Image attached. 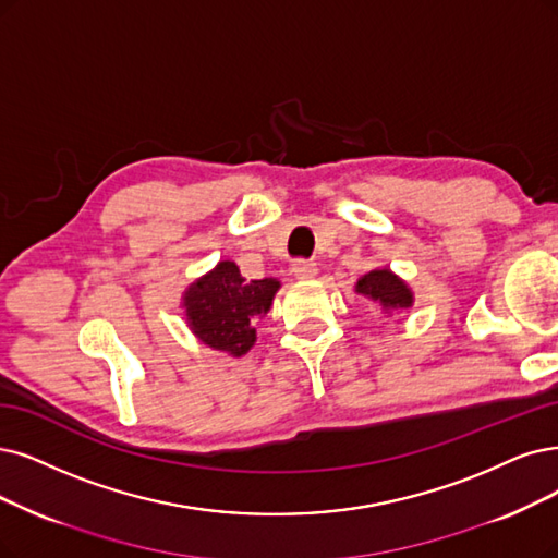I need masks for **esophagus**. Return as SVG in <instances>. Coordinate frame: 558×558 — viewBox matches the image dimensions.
<instances>
[{"instance_id":"34e87169","label":"esophagus","mask_w":558,"mask_h":558,"mask_svg":"<svg viewBox=\"0 0 558 558\" xmlns=\"http://www.w3.org/2000/svg\"><path fill=\"white\" fill-rule=\"evenodd\" d=\"M292 274L299 280H313L317 276V264L311 259H296L292 264Z\"/></svg>"}]
</instances>
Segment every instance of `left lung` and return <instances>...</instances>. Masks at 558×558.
Wrapping results in <instances>:
<instances>
[{"instance_id": "1", "label": "left lung", "mask_w": 558, "mask_h": 558, "mask_svg": "<svg viewBox=\"0 0 558 558\" xmlns=\"http://www.w3.org/2000/svg\"><path fill=\"white\" fill-rule=\"evenodd\" d=\"M356 294L379 303L386 313L407 311L414 305V292L390 268H375L356 282Z\"/></svg>"}]
</instances>
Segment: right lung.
Masks as SVG:
<instances>
[{"mask_svg": "<svg viewBox=\"0 0 558 558\" xmlns=\"http://www.w3.org/2000/svg\"><path fill=\"white\" fill-rule=\"evenodd\" d=\"M278 290L276 278L247 282L234 262H218L183 292L185 319L204 344L243 356L257 340L255 322L268 313Z\"/></svg>", "mask_w": 558, "mask_h": 558, "instance_id": "obj_1", "label": "right lung"}]
</instances>
